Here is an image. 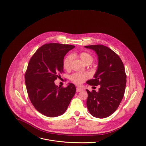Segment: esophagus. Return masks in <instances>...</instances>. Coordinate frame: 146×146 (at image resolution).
Listing matches in <instances>:
<instances>
[{
	"label": "esophagus",
	"mask_w": 146,
	"mask_h": 146,
	"mask_svg": "<svg viewBox=\"0 0 146 146\" xmlns=\"http://www.w3.org/2000/svg\"><path fill=\"white\" fill-rule=\"evenodd\" d=\"M83 89L81 88H79V87H77L76 88V92H80L81 91H82Z\"/></svg>",
	"instance_id": "obj_1"
}]
</instances>
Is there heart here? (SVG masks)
Listing matches in <instances>:
<instances>
[{"instance_id":"heart-1","label":"heart","mask_w":146,"mask_h":146,"mask_svg":"<svg viewBox=\"0 0 146 146\" xmlns=\"http://www.w3.org/2000/svg\"><path fill=\"white\" fill-rule=\"evenodd\" d=\"M79 58L85 64H91L93 61V57L92 55L87 52H82L79 54ZM72 60V56L71 55H68L66 57L63 61V67L66 70H68L70 68ZM88 77V74H80L77 73L74 74L71 76V80L75 83L81 84Z\"/></svg>"}]
</instances>
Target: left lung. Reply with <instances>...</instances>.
<instances>
[{"label":"left lung","instance_id":"obj_1","mask_svg":"<svg viewBox=\"0 0 146 146\" xmlns=\"http://www.w3.org/2000/svg\"><path fill=\"white\" fill-rule=\"evenodd\" d=\"M94 50L98 56V67L87 84L100 85L98 92L86 89V106L90 113L95 117L104 119L112 115L118 108L124 94L126 83L124 64L119 56L102 45L84 46Z\"/></svg>","mask_w":146,"mask_h":146}]
</instances>
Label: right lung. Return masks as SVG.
<instances>
[{"instance_id":"1","label":"right lung","mask_w":146,"mask_h":146,"mask_svg":"<svg viewBox=\"0 0 146 146\" xmlns=\"http://www.w3.org/2000/svg\"><path fill=\"white\" fill-rule=\"evenodd\" d=\"M74 45L46 44L31 58L25 79L29 97L34 107L44 115L54 117L66 111L76 92L74 84L66 88L56 85L54 81L63 72V59Z\"/></svg>"}]
</instances>
